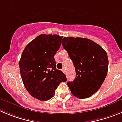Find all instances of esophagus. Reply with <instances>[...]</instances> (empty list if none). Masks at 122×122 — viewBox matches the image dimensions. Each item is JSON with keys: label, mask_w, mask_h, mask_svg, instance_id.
I'll list each match as a JSON object with an SVG mask.
<instances>
[{"label": "esophagus", "mask_w": 122, "mask_h": 122, "mask_svg": "<svg viewBox=\"0 0 122 122\" xmlns=\"http://www.w3.org/2000/svg\"><path fill=\"white\" fill-rule=\"evenodd\" d=\"M62 71H63V72L64 73H66V69H65V68H63V69H62Z\"/></svg>", "instance_id": "34e87169"}]
</instances>
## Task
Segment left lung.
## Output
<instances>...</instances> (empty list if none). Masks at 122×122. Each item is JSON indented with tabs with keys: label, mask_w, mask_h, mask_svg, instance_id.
I'll list each match as a JSON object with an SVG mask.
<instances>
[{
	"label": "left lung",
	"mask_w": 122,
	"mask_h": 122,
	"mask_svg": "<svg viewBox=\"0 0 122 122\" xmlns=\"http://www.w3.org/2000/svg\"><path fill=\"white\" fill-rule=\"evenodd\" d=\"M62 46L73 62L76 78L67 85L75 97L85 99L97 92L108 72V58L106 51L88 38L64 37Z\"/></svg>",
	"instance_id": "8db88e82"
}]
</instances>
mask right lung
<instances>
[{"instance_id":"1","label":"right lung","mask_w":122,"mask_h":122,"mask_svg":"<svg viewBox=\"0 0 122 122\" xmlns=\"http://www.w3.org/2000/svg\"><path fill=\"white\" fill-rule=\"evenodd\" d=\"M62 37L41 34L26 46L19 62L23 82L28 93L40 101H48L55 94L66 75L56 69L54 55L59 50Z\"/></svg>"}]
</instances>
